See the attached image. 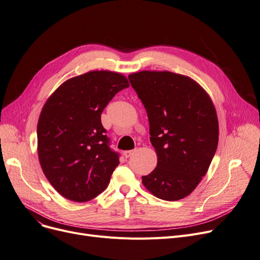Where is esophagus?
Segmentation results:
<instances>
[{
    "mask_svg": "<svg viewBox=\"0 0 260 260\" xmlns=\"http://www.w3.org/2000/svg\"><path fill=\"white\" fill-rule=\"evenodd\" d=\"M136 153V149H133V151H125L124 153H123V155H124L125 158H129L132 155H134Z\"/></svg>",
    "mask_w": 260,
    "mask_h": 260,
    "instance_id": "34e87169",
    "label": "esophagus"
}]
</instances>
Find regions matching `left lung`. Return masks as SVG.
Here are the masks:
<instances>
[{
  "mask_svg": "<svg viewBox=\"0 0 260 260\" xmlns=\"http://www.w3.org/2000/svg\"><path fill=\"white\" fill-rule=\"evenodd\" d=\"M144 105L157 167L142 183L157 198L176 201L189 195L207 174L218 145L214 103L195 80L163 71L128 76Z\"/></svg>",
  "mask_w": 260,
  "mask_h": 260,
  "instance_id": "8db88e82",
  "label": "left lung"
}]
</instances>
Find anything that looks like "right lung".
I'll return each mask as SVG.
<instances>
[{"mask_svg":"<svg viewBox=\"0 0 260 260\" xmlns=\"http://www.w3.org/2000/svg\"><path fill=\"white\" fill-rule=\"evenodd\" d=\"M128 86L120 73L92 71L66 80L46 100L38 121V156L63 197L85 202L107 187L119 156L108 146L101 114Z\"/></svg>","mask_w":260,"mask_h":260,"instance_id":"right-lung-1","label":"right lung"}]
</instances>
